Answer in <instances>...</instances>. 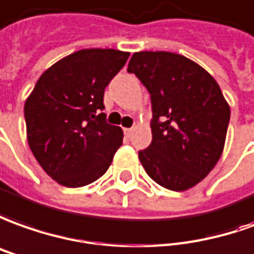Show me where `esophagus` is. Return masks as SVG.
<instances>
[{"label": "esophagus", "mask_w": 254, "mask_h": 254, "mask_svg": "<svg viewBox=\"0 0 254 254\" xmlns=\"http://www.w3.org/2000/svg\"><path fill=\"white\" fill-rule=\"evenodd\" d=\"M124 134H126V135H127V137H131V134H132V128H124Z\"/></svg>", "instance_id": "esophagus-1"}]
</instances>
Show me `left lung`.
Returning a JSON list of instances; mask_svg holds the SVG:
<instances>
[{"label":"left lung","instance_id":"8db88e82","mask_svg":"<svg viewBox=\"0 0 254 254\" xmlns=\"http://www.w3.org/2000/svg\"><path fill=\"white\" fill-rule=\"evenodd\" d=\"M150 94L152 142L138 157L155 183L185 190L200 183L221 156L230 106L202 66L174 52H135L128 64Z\"/></svg>","mask_w":254,"mask_h":254}]
</instances>
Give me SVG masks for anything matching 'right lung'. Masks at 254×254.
<instances>
[{"mask_svg": "<svg viewBox=\"0 0 254 254\" xmlns=\"http://www.w3.org/2000/svg\"><path fill=\"white\" fill-rule=\"evenodd\" d=\"M130 52L77 51L38 78L24 104L27 142L37 162L58 184L78 188L97 181L123 144V131L106 123V85Z\"/></svg>", "mask_w": 254, "mask_h": 254, "instance_id": "right-lung-1", "label": "right lung"}]
</instances>
